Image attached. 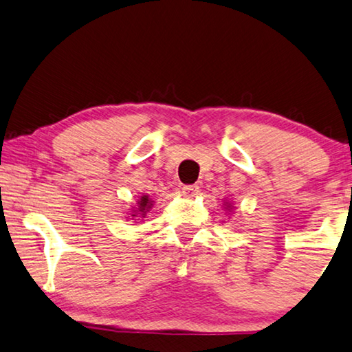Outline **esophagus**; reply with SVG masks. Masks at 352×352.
Wrapping results in <instances>:
<instances>
[{
    "label": "esophagus",
    "mask_w": 352,
    "mask_h": 352,
    "mask_svg": "<svg viewBox=\"0 0 352 352\" xmlns=\"http://www.w3.org/2000/svg\"><path fill=\"white\" fill-rule=\"evenodd\" d=\"M198 192H199V187L198 186H184L181 188V193L184 195V197H188V198L197 197Z\"/></svg>",
    "instance_id": "esophagus-1"
}]
</instances>
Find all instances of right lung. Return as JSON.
<instances>
[{
	"label": "right lung",
	"mask_w": 352,
	"mask_h": 352,
	"mask_svg": "<svg viewBox=\"0 0 352 352\" xmlns=\"http://www.w3.org/2000/svg\"><path fill=\"white\" fill-rule=\"evenodd\" d=\"M151 203L153 201H149L148 197H143L140 201H138V212H142V215H145V212H148V209H151L153 206Z\"/></svg>",
	"instance_id": "right-lung-1"
}]
</instances>
